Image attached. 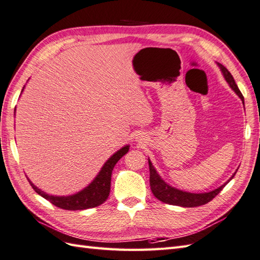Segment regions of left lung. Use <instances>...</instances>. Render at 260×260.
<instances>
[{
    "label": "left lung",
    "mask_w": 260,
    "mask_h": 260,
    "mask_svg": "<svg viewBox=\"0 0 260 260\" xmlns=\"http://www.w3.org/2000/svg\"><path fill=\"white\" fill-rule=\"evenodd\" d=\"M219 69L221 71V74L224 75V78L226 79V81L229 82L230 87L232 89L237 93V96L242 99V101L244 103V97L242 92L238 89V87L236 85L235 80H234L232 74L227 71V68L224 67L221 64H217ZM149 168H150V186H151V191L153 193V195L155 198L163 202V203H167L170 205H178V206H183V207H196V206H201L204 205L208 202H211L215 196H216L221 189L224 188V186L229 183L234 176H235L236 172L233 174L232 178L227 181L224 185L219 186L218 188L214 189V191H211L208 193H188V192H184L181 191V189H178L175 187H172L171 185L167 184L164 182L161 176L157 174L156 170L154 169V167L152 166L151 161L149 160Z\"/></svg>",
    "instance_id": "obj_1"
}]
</instances>
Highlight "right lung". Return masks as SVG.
<instances>
[{
  "mask_svg": "<svg viewBox=\"0 0 260 260\" xmlns=\"http://www.w3.org/2000/svg\"><path fill=\"white\" fill-rule=\"evenodd\" d=\"M24 89V87H23ZM22 89V92H23ZM129 151V145L118 150L115 154L109 157L104 167L101 168L100 172L94 178V180L89 185L81 189L80 192L69 195V196H54L46 194L42 189L37 188L29 180V184L34 188V191L40 194L42 198L49 201L53 205L62 208L67 211H78V210H87L99 206L108 199L110 193V183H111V174L112 170L115 168L116 163Z\"/></svg>",
  "mask_w": 260,
  "mask_h": 260,
  "instance_id": "add662e5",
  "label": "right lung"
}]
</instances>
